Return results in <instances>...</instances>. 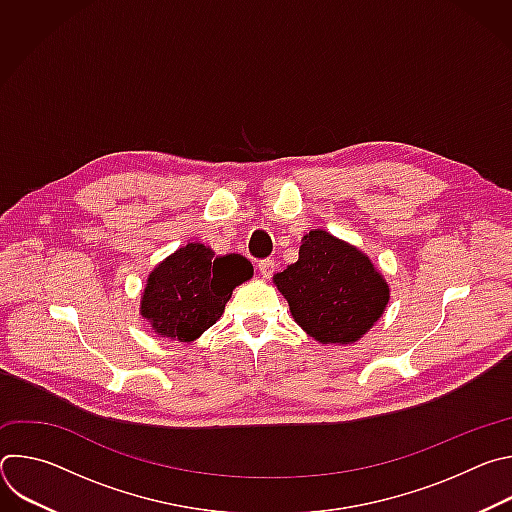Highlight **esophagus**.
I'll return each mask as SVG.
<instances>
[{
	"label": "esophagus",
	"instance_id": "1",
	"mask_svg": "<svg viewBox=\"0 0 512 512\" xmlns=\"http://www.w3.org/2000/svg\"><path fill=\"white\" fill-rule=\"evenodd\" d=\"M259 273H261V277L263 279H269L273 273H275V261L273 259H263V261H259Z\"/></svg>",
	"mask_w": 512,
	"mask_h": 512
}]
</instances>
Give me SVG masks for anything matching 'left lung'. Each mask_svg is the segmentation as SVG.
Instances as JSON below:
<instances>
[{
  "instance_id": "left-lung-1",
  "label": "left lung",
  "mask_w": 512,
  "mask_h": 512,
  "mask_svg": "<svg viewBox=\"0 0 512 512\" xmlns=\"http://www.w3.org/2000/svg\"><path fill=\"white\" fill-rule=\"evenodd\" d=\"M291 316L322 344H352L367 334L389 304V283L356 247L314 229L300 259L273 275Z\"/></svg>"
}]
</instances>
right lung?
Listing matches in <instances>:
<instances>
[{"instance_id":"obj_1","label":"right lung","mask_w":512,"mask_h":512,"mask_svg":"<svg viewBox=\"0 0 512 512\" xmlns=\"http://www.w3.org/2000/svg\"><path fill=\"white\" fill-rule=\"evenodd\" d=\"M253 277L243 255L216 257L202 243H188L166 257L148 277L141 316L170 340L192 342L223 316L233 289Z\"/></svg>"}]
</instances>
